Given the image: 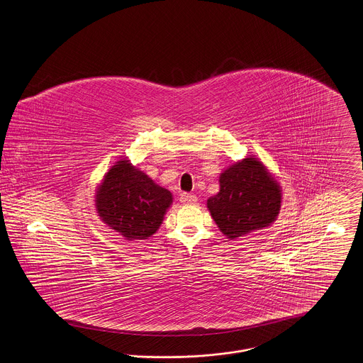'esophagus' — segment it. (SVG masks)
I'll list each match as a JSON object with an SVG mask.
<instances>
[{"mask_svg":"<svg viewBox=\"0 0 363 363\" xmlns=\"http://www.w3.org/2000/svg\"><path fill=\"white\" fill-rule=\"evenodd\" d=\"M179 201L182 204H194L197 201V197L194 194H189V193H182L179 196Z\"/></svg>","mask_w":363,"mask_h":363,"instance_id":"esophagus-1","label":"esophagus"}]
</instances>
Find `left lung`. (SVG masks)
Masks as SVG:
<instances>
[{"instance_id":"8db88e82","label":"left lung","mask_w":363,"mask_h":363,"mask_svg":"<svg viewBox=\"0 0 363 363\" xmlns=\"http://www.w3.org/2000/svg\"><path fill=\"white\" fill-rule=\"evenodd\" d=\"M282 189L255 156L229 166L219 175V192L207 208L219 230L230 240L269 228L281 210Z\"/></svg>"}]
</instances>
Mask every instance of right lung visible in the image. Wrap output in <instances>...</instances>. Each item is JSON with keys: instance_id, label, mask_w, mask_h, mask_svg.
Instances as JSON below:
<instances>
[{"instance_id": "add662e5", "label": "right lung", "mask_w": 363, "mask_h": 363, "mask_svg": "<svg viewBox=\"0 0 363 363\" xmlns=\"http://www.w3.org/2000/svg\"><path fill=\"white\" fill-rule=\"evenodd\" d=\"M94 199L100 219L128 241L155 235L172 204L170 191L133 166L128 157L111 166Z\"/></svg>"}]
</instances>
